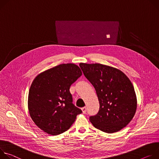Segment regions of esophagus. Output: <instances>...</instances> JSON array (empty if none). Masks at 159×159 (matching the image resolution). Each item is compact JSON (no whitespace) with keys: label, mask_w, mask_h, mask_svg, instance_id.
Masks as SVG:
<instances>
[{"label":"esophagus","mask_w":159,"mask_h":159,"mask_svg":"<svg viewBox=\"0 0 159 159\" xmlns=\"http://www.w3.org/2000/svg\"><path fill=\"white\" fill-rule=\"evenodd\" d=\"M81 110H82V112L83 114H85L86 113V108L85 107L81 108Z\"/></svg>","instance_id":"obj_1"}]
</instances>
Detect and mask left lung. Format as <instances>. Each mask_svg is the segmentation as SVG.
<instances>
[{
  "label": "left lung",
  "instance_id": "1",
  "mask_svg": "<svg viewBox=\"0 0 159 159\" xmlns=\"http://www.w3.org/2000/svg\"><path fill=\"white\" fill-rule=\"evenodd\" d=\"M84 76L95 88L99 111L90 116L95 128L107 133L120 131L133 118L137 99L133 85L118 69L98 63H80Z\"/></svg>",
  "mask_w": 159,
  "mask_h": 159
}]
</instances>
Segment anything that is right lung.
<instances>
[{
  "instance_id": "right-lung-1",
  "label": "right lung",
  "mask_w": 159,
  "mask_h": 159,
  "mask_svg": "<svg viewBox=\"0 0 159 159\" xmlns=\"http://www.w3.org/2000/svg\"><path fill=\"white\" fill-rule=\"evenodd\" d=\"M82 75L75 64H62L39 74L33 81L28 106L31 118L40 129L60 134L71 126L82 111L73 103L70 86Z\"/></svg>"
}]
</instances>
